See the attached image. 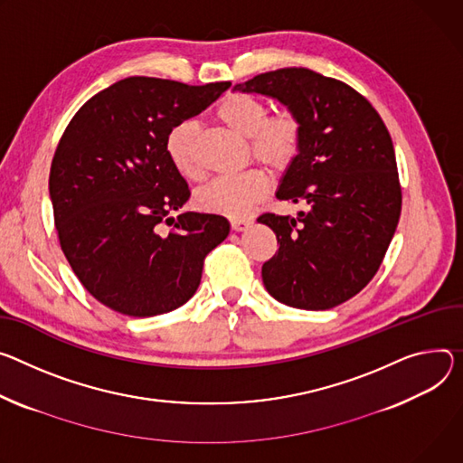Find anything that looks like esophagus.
<instances>
[{
	"label": "esophagus",
	"mask_w": 463,
	"mask_h": 463,
	"mask_svg": "<svg viewBox=\"0 0 463 463\" xmlns=\"http://www.w3.org/2000/svg\"><path fill=\"white\" fill-rule=\"evenodd\" d=\"M249 225H250V220H247V218H234V220H231V227H232V231H236V232L245 231Z\"/></svg>",
	"instance_id": "1"
}]
</instances>
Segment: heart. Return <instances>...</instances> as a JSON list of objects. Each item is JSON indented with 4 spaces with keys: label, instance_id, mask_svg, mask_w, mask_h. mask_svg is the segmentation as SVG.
<instances>
[{
    "label": "heart",
    "instance_id": "b5f03b06",
    "mask_svg": "<svg viewBox=\"0 0 463 463\" xmlns=\"http://www.w3.org/2000/svg\"><path fill=\"white\" fill-rule=\"evenodd\" d=\"M216 116L231 131L249 140V153L273 172H284L298 158L303 144V121L291 109L269 114V107L245 92L227 94L216 107ZM199 128L181 121L165 135V153L175 170L186 179H199L197 160ZM269 177L262 167L208 183L195 194V204L208 214L238 218L264 199Z\"/></svg>",
    "mask_w": 463,
    "mask_h": 463
}]
</instances>
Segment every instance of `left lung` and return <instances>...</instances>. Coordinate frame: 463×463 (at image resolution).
Masks as SVG:
<instances>
[{
    "label": "left lung",
    "mask_w": 463,
    "mask_h": 463,
    "mask_svg": "<svg viewBox=\"0 0 463 463\" xmlns=\"http://www.w3.org/2000/svg\"><path fill=\"white\" fill-rule=\"evenodd\" d=\"M277 98L303 121V144L277 192L310 208L259 218L279 243L264 262L271 296L293 308L328 310L362 291L395 234L402 190L392 137L374 107L344 80L280 68L236 85Z\"/></svg>",
    "instance_id": "1"
}]
</instances>
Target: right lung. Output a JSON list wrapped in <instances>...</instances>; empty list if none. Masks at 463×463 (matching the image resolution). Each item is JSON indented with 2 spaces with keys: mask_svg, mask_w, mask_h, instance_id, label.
<instances>
[{
  "mask_svg": "<svg viewBox=\"0 0 463 463\" xmlns=\"http://www.w3.org/2000/svg\"><path fill=\"white\" fill-rule=\"evenodd\" d=\"M229 87L128 77L92 96L64 129L50 172L59 243L80 284L110 310L151 317L179 308L206 255L229 236L223 216L170 218L190 188L164 146L174 125ZM162 222L173 229L162 233Z\"/></svg>",
  "mask_w": 463,
  "mask_h": 463,
  "instance_id": "add662e5",
  "label": "right lung"
}]
</instances>
